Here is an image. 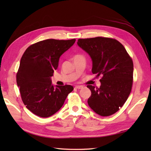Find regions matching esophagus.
<instances>
[{
	"label": "esophagus",
	"mask_w": 151,
	"mask_h": 151,
	"mask_svg": "<svg viewBox=\"0 0 151 151\" xmlns=\"http://www.w3.org/2000/svg\"><path fill=\"white\" fill-rule=\"evenodd\" d=\"M75 88L80 89L83 88V86H75Z\"/></svg>",
	"instance_id": "1"
}]
</instances>
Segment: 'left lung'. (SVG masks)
Here are the masks:
<instances>
[{
  "label": "left lung",
  "instance_id": "8db88e82",
  "mask_svg": "<svg viewBox=\"0 0 151 151\" xmlns=\"http://www.w3.org/2000/svg\"><path fill=\"white\" fill-rule=\"evenodd\" d=\"M77 44L90 56L92 73L97 77L102 76L100 88L87 86L91 91L88 105L101 116L115 114L127 101L132 89V58L123 45L112 38L79 39Z\"/></svg>",
  "mask_w": 151,
  "mask_h": 151
}]
</instances>
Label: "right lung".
I'll return each mask as SVG.
<instances>
[{
    "instance_id": "add662e5",
    "label": "right lung",
    "mask_w": 151,
    "mask_h": 151,
    "mask_svg": "<svg viewBox=\"0 0 151 151\" xmlns=\"http://www.w3.org/2000/svg\"><path fill=\"white\" fill-rule=\"evenodd\" d=\"M75 41H41L28 47L22 55L17 73V84L24 104L37 116L48 117L56 113L73 90L70 85L54 87L51 76L58 67L60 56Z\"/></svg>"
}]
</instances>
